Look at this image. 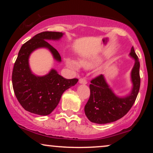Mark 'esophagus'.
<instances>
[{
  "instance_id": "1",
  "label": "esophagus",
  "mask_w": 153,
  "mask_h": 153,
  "mask_svg": "<svg viewBox=\"0 0 153 153\" xmlns=\"http://www.w3.org/2000/svg\"><path fill=\"white\" fill-rule=\"evenodd\" d=\"M79 82H80V84H84V85H85V84H87V80H85V78H81L79 79Z\"/></svg>"
}]
</instances>
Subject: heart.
Returning <instances> with one entry per match:
<instances>
[{"instance_id": "obj_1", "label": "heart", "mask_w": 153, "mask_h": 153, "mask_svg": "<svg viewBox=\"0 0 153 153\" xmlns=\"http://www.w3.org/2000/svg\"><path fill=\"white\" fill-rule=\"evenodd\" d=\"M65 61L67 65L75 70V71H78L80 69V64L82 67H83V68H86V69H90V68H94L95 66H96L99 63V59L98 58H94V57H93V58L81 59L80 61V64L76 60L70 58H67Z\"/></svg>"}]
</instances>
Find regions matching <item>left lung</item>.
<instances>
[{"label": "left lung", "mask_w": 153, "mask_h": 153, "mask_svg": "<svg viewBox=\"0 0 153 153\" xmlns=\"http://www.w3.org/2000/svg\"><path fill=\"white\" fill-rule=\"evenodd\" d=\"M129 55L134 59V65L131 72L133 87L130 94L119 97L112 91L103 75L91 80V95L85 106V114L91 122L103 124L115 122L124 117L134 104L140 91V62L134 47Z\"/></svg>", "instance_id": "8db88e82"}]
</instances>
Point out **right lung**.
Returning a JSON list of instances; mask_svg holds the SVG:
<instances>
[{
  "label": "right lung",
  "instance_id": "1",
  "mask_svg": "<svg viewBox=\"0 0 153 153\" xmlns=\"http://www.w3.org/2000/svg\"><path fill=\"white\" fill-rule=\"evenodd\" d=\"M63 34L43 31L24 43L19 50L12 73V84L16 97L27 111L42 116L50 114L58 105L63 93L78 81L77 78H64L54 69L44 76H36L29 68L31 53L42 47L48 49L54 59L61 62L59 52L47 40H58Z\"/></svg>",
  "mask_w": 153,
  "mask_h": 153
}]
</instances>
